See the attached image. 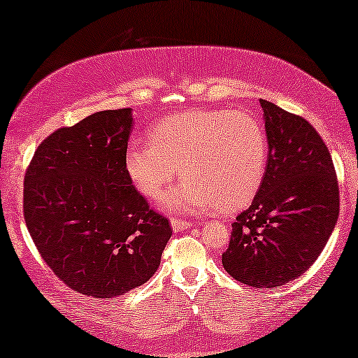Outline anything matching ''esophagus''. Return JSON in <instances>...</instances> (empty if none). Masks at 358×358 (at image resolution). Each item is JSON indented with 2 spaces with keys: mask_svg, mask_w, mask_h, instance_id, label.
<instances>
[{
  "mask_svg": "<svg viewBox=\"0 0 358 358\" xmlns=\"http://www.w3.org/2000/svg\"><path fill=\"white\" fill-rule=\"evenodd\" d=\"M171 227H173L174 231H184V229L192 227V223L185 222V220H180V218H171Z\"/></svg>",
  "mask_w": 358,
  "mask_h": 358,
  "instance_id": "34e87169",
  "label": "esophagus"
}]
</instances>
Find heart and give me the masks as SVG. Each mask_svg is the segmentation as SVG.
Returning <instances> with one entry per match:
<instances>
[{
    "label": "heart",
    "instance_id": "heart-1",
    "mask_svg": "<svg viewBox=\"0 0 358 358\" xmlns=\"http://www.w3.org/2000/svg\"><path fill=\"white\" fill-rule=\"evenodd\" d=\"M125 151V171L146 199L168 210L234 212L254 199L267 169L268 140L256 117L241 110L195 109L168 115Z\"/></svg>",
    "mask_w": 358,
    "mask_h": 358
}]
</instances>
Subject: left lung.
Instances as JSON below:
<instances>
[{
    "label": "left lung",
    "instance_id": "8db88e82",
    "mask_svg": "<svg viewBox=\"0 0 358 358\" xmlns=\"http://www.w3.org/2000/svg\"><path fill=\"white\" fill-rule=\"evenodd\" d=\"M267 169L251 207L231 224L222 254L234 280L256 288L285 285L324 249L339 217L334 163L310 122L261 99Z\"/></svg>",
    "mask_w": 358,
    "mask_h": 358
}]
</instances>
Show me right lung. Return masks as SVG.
Wrapping results in <instances>:
<instances>
[{
  "label": "right lung",
  "mask_w": 358,
  "mask_h": 358,
  "mask_svg": "<svg viewBox=\"0 0 358 358\" xmlns=\"http://www.w3.org/2000/svg\"><path fill=\"white\" fill-rule=\"evenodd\" d=\"M131 109L96 112L38 145L24 176V218L60 280L114 298L158 271L173 229L125 171Z\"/></svg>",
  "instance_id": "1"
}]
</instances>
